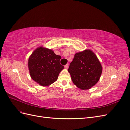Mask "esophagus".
<instances>
[{"label":"esophagus","mask_w":130,"mask_h":130,"mask_svg":"<svg viewBox=\"0 0 130 130\" xmlns=\"http://www.w3.org/2000/svg\"><path fill=\"white\" fill-rule=\"evenodd\" d=\"M68 67H69V64H66V65L64 66V68H65L66 69H68Z\"/></svg>","instance_id":"1"}]
</instances>
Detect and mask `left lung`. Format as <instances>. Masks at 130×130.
Segmentation results:
<instances>
[{"label": "left lung", "instance_id": "left-lung-1", "mask_svg": "<svg viewBox=\"0 0 130 130\" xmlns=\"http://www.w3.org/2000/svg\"><path fill=\"white\" fill-rule=\"evenodd\" d=\"M68 70L74 84L87 90L99 81L103 68L95 54L87 49L75 54Z\"/></svg>", "mask_w": 130, "mask_h": 130}]
</instances>
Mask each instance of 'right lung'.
Returning <instances> with one entry per match:
<instances>
[{"mask_svg": "<svg viewBox=\"0 0 130 130\" xmlns=\"http://www.w3.org/2000/svg\"><path fill=\"white\" fill-rule=\"evenodd\" d=\"M61 57L54 51L40 46L31 55L28 60L30 75L35 82L47 86L55 82L64 67L60 63Z\"/></svg>", "mask_w": 130, "mask_h": 130, "instance_id": "add662e5", "label": "right lung"}]
</instances>
